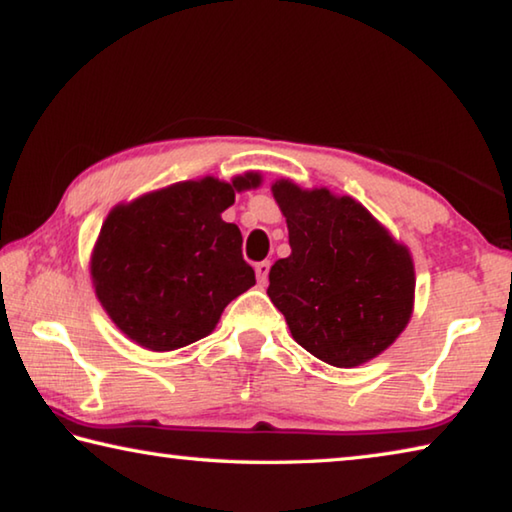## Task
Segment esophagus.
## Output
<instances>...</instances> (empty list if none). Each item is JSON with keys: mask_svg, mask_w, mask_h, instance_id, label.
Here are the masks:
<instances>
[{"mask_svg": "<svg viewBox=\"0 0 512 512\" xmlns=\"http://www.w3.org/2000/svg\"><path fill=\"white\" fill-rule=\"evenodd\" d=\"M268 271H271V262H257L255 264V273H257V282L259 284H266Z\"/></svg>", "mask_w": 512, "mask_h": 512, "instance_id": "34e87169", "label": "esophagus"}]
</instances>
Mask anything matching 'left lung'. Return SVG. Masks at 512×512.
Segmentation results:
<instances>
[{
	"instance_id": "left-lung-1",
	"label": "left lung",
	"mask_w": 512,
	"mask_h": 512,
	"mask_svg": "<svg viewBox=\"0 0 512 512\" xmlns=\"http://www.w3.org/2000/svg\"><path fill=\"white\" fill-rule=\"evenodd\" d=\"M287 219L291 255L268 273V298L291 336L336 368L361 366L402 334L413 311L415 273L366 207L329 189L271 187Z\"/></svg>"
}]
</instances>
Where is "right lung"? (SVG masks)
Wrapping results in <instances>:
<instances>
[{"mask_svg": "<svg viewBox=\"0 0 512 512\" xmlns=\"http://www.w3.org/2000/svg\"><path fill=\"white\" fill-rule=\"evenodd\" d=\"M259 183V173L232 183L187 180L108 214L90 273L101 307L128 339L153 352L185 348L210 334L228 302L253 287L241 230L221 214L235 192Z\"/></svg>", "mask_w": 512, "mask_h": 512, "instance_id": "add662e5", "label": "right lung"}]
</instances>
